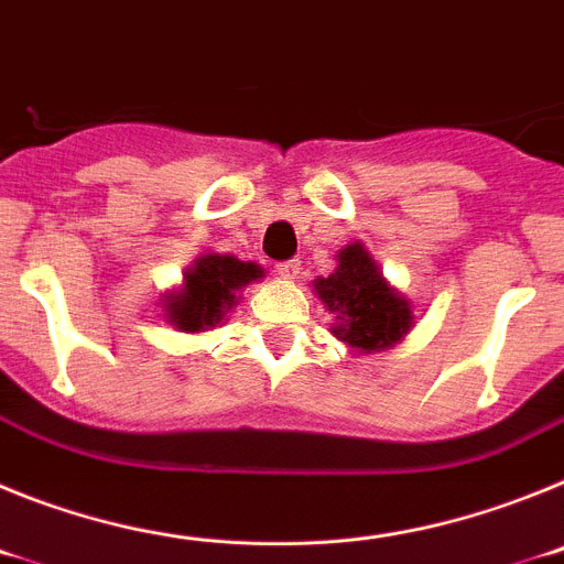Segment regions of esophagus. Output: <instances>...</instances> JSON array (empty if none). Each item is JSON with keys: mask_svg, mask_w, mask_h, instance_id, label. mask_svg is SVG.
<instances>
[{"mask_svg": "<svg viewBox=\"0 0 564 564\" xmlns=\"http://www.w3.org/2000/svg\"><path fill=\"white\" fill-rule=\"evenodd\" d=\"M302 271V262L299 259H285V262H276V273L282 279H296Z\"/></svg>", "mask_w": 564, "mask_h": 564, "instance_id": "obj_1", "label": "esophagus"}]
</instances>
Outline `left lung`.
<instances>
[{"label": "left lung", "instance_id": "left-lung-1", "mask_svg": "<svg viewBox=\"0 0 564 564\" xmlns=\"http://www.w3.org/2000/svg\"><path fill=\"white\" fill-rule=\"evenodd\" d=\"M313 291L336 316L333 336L356 352L387 350L415 325L412 305L390 288L361 242L341 248L336 271L318 276Z\"/></svg>", "mask_w": 564, "mask_h": 564}]
</instances>
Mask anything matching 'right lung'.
Instances as JSON below:
<instances>
[{"instance_id": "add662e5", "label": "right lung", "mask_w": 564, "mask_h": 564, "mask_svg": "<svg viewBox=\"0 0 564 564\" xmlns=\"http://www.w3.org/2000/svg\"><path fill=\"white\" fill-rule=\"evenodd\" d=\"M262 276L257 262H242L223 253H203L183 273L181 291L169 293L163 302L169 325L183 333H200L220 325L223 316L237 305V291Z\"/></svg>"}]
</instances>
